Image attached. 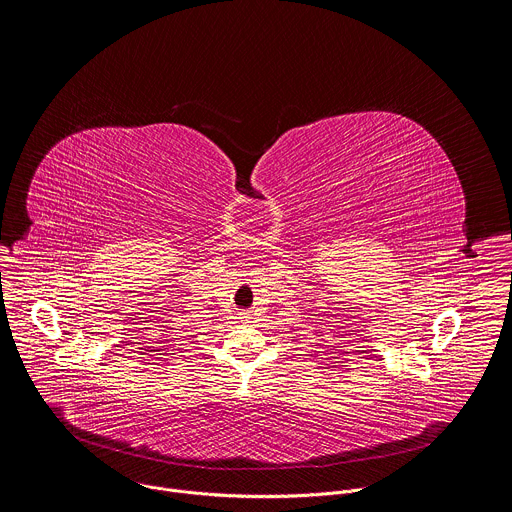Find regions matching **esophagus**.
Instances as JSON below:
<instances>
[{"label":"esophagus","instance_id":"esophagus-1","mask_svg":"<svg viewBox=\"0 0 512 512\" xmlns=\"http://www.w3.org/2000/svg\"><path fill=\"white\" fill-rule=\"evenodd\" d=\"M244 318H246V320H248V318H252V316H250V312H244Z\"/></svg>","mask_w":512,"mask_h":512}]
</instances>
